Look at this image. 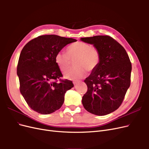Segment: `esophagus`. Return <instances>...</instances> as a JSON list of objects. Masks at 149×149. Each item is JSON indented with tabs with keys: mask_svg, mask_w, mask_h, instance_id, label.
Segmentation results:
<instances>
[{
	"mask_svg": "<svg viewBox=\"0 0 149 149\" xmlns=\"http://www.w3.org/2000/svg\"><path fill=\"white\" fill-rule=\"evenodd\" d=\"M79 83H80V81H74L73 84H74V85H76V84H78Z\"/></svg>",
	"mask_w": 149,
	"mask_h": 149,
	"instance_id": "34e87169",
	"label": "esophagus"
}]
</instances>
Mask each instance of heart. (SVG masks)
<instances>
[{
  "mask_svg": "<svg viewBox=\"0 0 149 149\" xmlns=\"http://www.w3.org/2000/svg\"><path fill=\"white\" fill-rule=\"evenodd\" d=\"M66 53L59 52L55 56L56 64L62 72H66L71 65V61H74V68L68 71L65 74L66 79L77 80L83 78L87 71L95 70L100 61V54L97 49L91 45L83 42L74 43L67 48Z\"/></svg>",
  "mask_w": 149,
  "mask_h": 149,
  "instance_id": "obj_1",
  "label": "heart"
}]
</instances>
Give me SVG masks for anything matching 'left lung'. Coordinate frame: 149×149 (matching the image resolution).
<instances>
[{
  "mask_svg": "<svg viewBox=\"0 0 149 149\" xmlns=\"http://www.w3.org/2000/svg\"><path fill=\"white\" fill-rule=\"evenodd\" d=\"M93 45L100 54L97 68L84 83L88 91L82 98L84 109L97 116H105L118 109L130 86L132 65L123 47L109 36L81 38Z\"/></svg>",
  "mask_w": 149,
  "mask_h": 149,
  "instance_id": "1",
  "label": "left lung"
}]
</instances>
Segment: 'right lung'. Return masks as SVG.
Segmentation results:
<instances>
[{
	"label": "right lung",
	"instance_id": "add662e5",
	"mask_svg": "<svg viewBox=\"0 0 149 149\" xmlns=\"http://www.w3.org/2000/svg\"><path fill=\"white\" fill-rule=\"evenodd\" d=\"M77 40L56 35H42L26 43L17 65L20 91L31 109L49 114L59 109L66 92L74 86L71 81H54L63 75L55 61L56 54Z\"/></svg>",
	"mask_w": 149,
	"mask_h": 149
}]
</instances>
